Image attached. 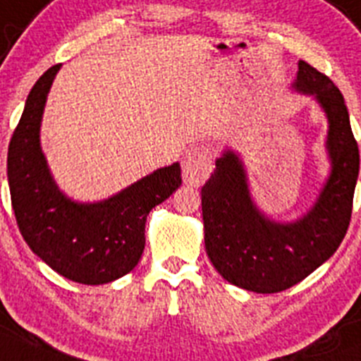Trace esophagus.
<instances>
[{
  "label": "esophagus",
  "mask_w": 361,
  "mask_h": 361,
  "mask_svg": "<svg viewBox=\"0 0 361 361\" xmlns=\"http://www.w3.org/2000/svg\"><path fill=\"white\" fill-rule=\"evenodd\" d=\"M214 169V149L208 144H196L187 151L183 160V178L187 183L200 185Z\"/></svg>",
  "instance_id": "34e87169"
}]
</instances>
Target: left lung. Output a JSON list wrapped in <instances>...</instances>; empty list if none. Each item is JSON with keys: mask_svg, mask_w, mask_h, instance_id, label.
Masks as SVG:
<instances>
[{"mask_svg": "<svg viewBox=\"0 0 361 361\" xmlns=\"http://www.w3.org/2000/svg\"><path fill=\"white\" fill-rule=\"evenodd\" d=\"M298 92L313 96L328 117L331 173L313 207L294 222L265 217L249 194L237 153L226 149L201 188L204 247L214 267L231 285L274 294L287 290L321 267L345 237L353 212L360 151L338 87L299 60Z\"/></svg>", "mask_w": 361, "mask_h": 361, "instance_id": "obj_1", "label": "left lung"}]
</instances>
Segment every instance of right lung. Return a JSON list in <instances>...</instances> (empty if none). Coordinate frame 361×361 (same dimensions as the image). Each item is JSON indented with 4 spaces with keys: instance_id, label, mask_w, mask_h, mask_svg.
Listing matches in <instances>:
<instances>
[{
    "instance_id": "right-lung-1",
    "label": "right lung",
    "mask_w": 361,
    "mask_h": 361,
    "mask_svg": "<svg viewBox=\"0 0 361 361\" xmlns=\"http://www.w3.org/2000/svg\"><path fill=\"white\" fill-rule=\"evenodd\" d=\"M59 66L30 90L6 158L10 197L26 244L71 281L103 285L133 271L146 244V219L181 185L180 164L161 167L116 196L76 203L56 187L40 147L44 104Z\"/></svg>"
}]
</instances>
